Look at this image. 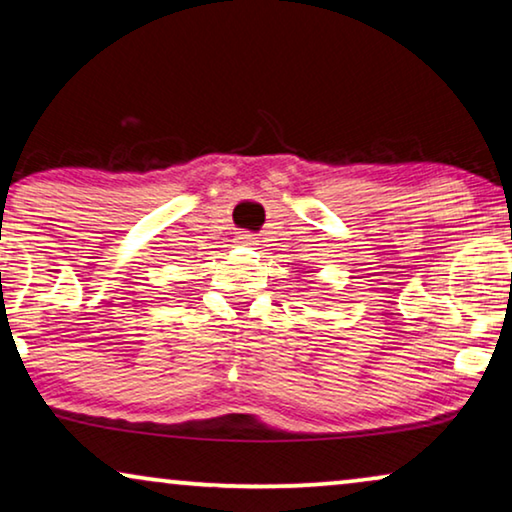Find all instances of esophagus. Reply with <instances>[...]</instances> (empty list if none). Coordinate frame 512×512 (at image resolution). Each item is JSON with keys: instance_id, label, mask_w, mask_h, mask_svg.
<instances>
[{"instance_id": "esophagus-1", "label": "esophagus", "mask_w": 512, "mask_h": 512, "mask_svg": "<svg viewBox=\"0 0 512 512\" xmlns=\"http://www.w3.org/2000/svg\"><path fill=\"white\" fill-rule=\"evenodd\" d=\"M237 242L244 244V247H249V244H256V237L251 233H242V235H237Z\"/></svg>"}]
</instances>
